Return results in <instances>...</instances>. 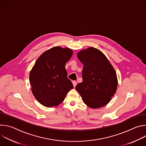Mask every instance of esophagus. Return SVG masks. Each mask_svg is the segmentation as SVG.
Here are the masks:
<instances>
[{"label": "esophagus", "instance_id": "obj_1", "mask_svg": "<svg viewBox=\"0 0 146 146\" xmlns=\"http://www.w3.org/2000/svg\"><path fill=\"white\" fill-rule=\"evenodd\" d=\"M72 82H73V84L74 87H75L76 86V85H77V81H73Z\"/></svg>", "mask_w": 146, "mask_h": 146}]
</instances>
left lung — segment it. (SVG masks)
Masks as SVG:
<instances>
[{
    "mask_svg": "<svg viewBox=\"0 0 146 146\" xmlns=\"http://www.w3.org/2000/svg\"><path fill=\"white\" fill-rule=\"evenodd\" d=\"M83 64L82 81L76 90L83 102L91 108H99L108 104L116 92L117 78L115 70L106 56L90 47L77 54Z\"/></svg>",
    "mask_w": 146,
    "mask_h": 146,
    "instance_id": "8db88e82",
    "label": "left lung"
}]
</instances>
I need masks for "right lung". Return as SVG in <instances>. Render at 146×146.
I'll return each mask as SVG.
<instances>
[{"label":"right lung","instance_id":"obj_1","mask_svg":"<svg viewBox=\"0 0 146 146\" xmlns=\"http://www.w3.org/2000/svg\"><path fill=\"white\" fill-rule=\"evenodd\" d=\"M72 55L69 48L55 47L44 52L36 61L29 80L32 93L41 105L47 108L59 105L73 88L65 69Z\"/></svg>","mask_w":146,"mask_h":146}]
</instances>
